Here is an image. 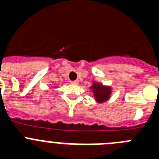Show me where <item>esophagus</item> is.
Returning a JSON list of instances; mask_svg holds the SVG:
<instances>
[{
  "label": "esophagus",
  "mask_w": 159,
  "mask_h": 159,
  "mask_svg": "<svg viewBox=\"0 0 159 159\" xmlns=\"http://www.w3.org/2000/svg\"><path fill=\"white\" fill-rule=\"evenodd\" d=\"M71 84H78L79 81L78 80H75V81H71Z\"/></svg>",
  "instance_id": "34e87169"
}]
</instances>
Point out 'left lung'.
Instances as JSON below:
<instances>
[{"label": "left lung", "mask_w": 159, "mask_h": 159, "mask_svg": "<svg viewBox=\"0 0 159 159\" xmlns=\"http://www.w3.org/2000/svg\"><path fill=\"white\" fill-rule=\"evenodd\" d=\"M91 88L95 95V100L98 102H103L110 98L111 93V87H105L102 84L94 82Z\"/></svg>", "instance_id": "1"}]
</instances>
